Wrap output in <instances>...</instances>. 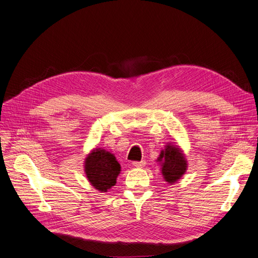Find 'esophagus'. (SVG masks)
<instances>
[{"label":"esophagus","instance_id":"esophagus-1","mask_svg":"<svg viewBox=\"0 0 258 258\" xmlns=\"http://www.w3.org/2000/svg\"><path fill=\"white\" fill-rule=\"evenodd\" d=\"M132 165H134V167L136 168H143L145 166V161L142 160V161H134L132 162Z\"/></svg>","mask_w":258,"mask_h":258}]
</instances>
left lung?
I'll list each match as a JSON object with an SVG mask.
<instances>
[{
    "label": "left lung",
    "instance_id": "left-lung-1",
    "mask_svg": "<svg viewBox=\"0 0 258 258\" xmlns=\"http://www.w3.org/2000/svg\"><path fill=\"white\" fill-rule=\"evenodd\" d=\"M157 161L160 165L161 174L169 184L176 183L187 170V159L183 150L178 145L168 143L160 152Z\"/></svg>",
    "mask_w": 258,
    "mask_h": 258
}]
</instances>
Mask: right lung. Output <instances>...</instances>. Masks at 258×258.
<instances>
[{
  "mask_svg": "<svg viewBox=\"0 0 258 258\" xmlns=\"http://www.w3.org/2000/svg\"><path fill=\"white\" fill-rule=\"evenodd\" d=\"M120 165L114 154L104 148L96 147L87 155L84 162V171L90 185L100 192H106L116 184L120 173Z\"/></svg>",
  "mask_w": 258,
  "mask_h": 258,
  "instance_id": "right-lung-1",
  "label": "right lung"
}]
</instances>
